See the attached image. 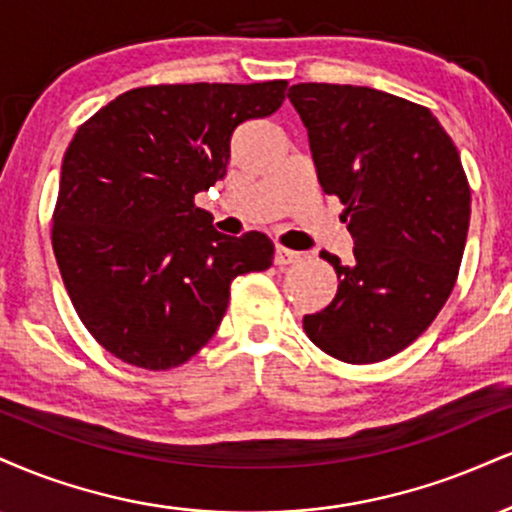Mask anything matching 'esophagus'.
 Returning <instances> with one entry per match:
<instances>
[{
    "mask_svg": "<svg viewBox=\"0 0 512 512\" xmlns=\"http://www.w3.org/2000/svg\"><path fill=\"white\" fill-rule=\"evenodd\" d=\"M298 260H300V252L283 248V245H276V248H274V262L279 264V267H283V264L298 262Z\"/></svg>",
    "mask_w": 512,
    "mask_h": 512,
    "instance_id": "obj_1",
    "label": "esophagus"
}]
</instances>
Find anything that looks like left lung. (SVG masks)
I'll return each mask as SVG.
<instances>
[{"mask_svg": "<svg viewBox=\"0 0 512 512\" xmlns=\"http://www.w3.org/2000/svg\"><path fill=\"white\" fill-rule=\"evenodd\" d=\"M288 100L355 243L348 264L322 252L338 291L303 329L336 360L381 362L427 331L458 279L470 229L458 147L427 107L389 92L298 83Z\"/></svg>", "mask_w": 512, "mask_h": 512, "instance_id": "obj_1", "label": "left lung"}]
</instances>
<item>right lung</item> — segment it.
Instances as JSON below:
<instances>
[{
    "label": "right lung",
    "mask_w": 512,
    "mask_h": 512,
    "mask_svg": "<svg viewBox=\"0 0 512 512\" xmlns=\"http://www.w3.org/2000/svg\"><path fill=\"white\" fill-rule=\"evenodd\" d=\"M286 85H147L73 135L52 248L80 322L114 357L152 372L183 365L217 331L231 281L272 267V240L224 236L195 195L226 176L233 131L272 116Z\"/></svg>",
    "instance_id": "1"
}]
</instances>
